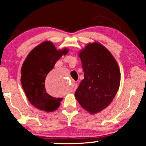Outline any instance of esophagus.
<instances>
[{"mask_svg": "<svg viewBox=\"0 0 146 146\" xmlns=\"http://www.w3.org/2000/svg\"><path fill=\"white\" fill-rule=\"evenodd\" d=\"M77 88V84H74V89H73V91H75L76 89Z\"/></svg>", "mask_w": 146, "mask_h": 146, "instance_id": "esophagus-1", "label": "esophagus"}]
</instances>
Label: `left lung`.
I'll use <instances>...</instances> for the list:
<instances>
[{
    "mask_svg": "<svg viewBox=\"0 0 146 146\" xmlns=\"http://www.w3.org/2000/svg\"><path fill=\"white\" fill-rule=\"evenodd\" d=\"M84 78L75 96L80 105L90 114H96L112 102L120 83L119 67L112 54L102 44H88L78 53Z\"/></svg>",
    "mask_w": 146,
    "mask_h": 146,
    "instance_id": "8db88e82",
    "label": "left lung"
}]
</instances>
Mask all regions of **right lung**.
<instances>
[{
  "instance_id": "add662e5",
  "label": "right lung",
  "mask_w": 146,
  "mask_h": 146,
  "mask_svg": "<svg viewBox=\"0 0 146 146\" xmlns=\"http://www.w3.org/2000/svg\"><path fill=\"white\" fill-rule=\"evenodd\" d=\"M68 48L56 49L50 41H44L33 48L21 68V84L29 102L46 112L57 110L62 98L51 97L45 88L46 77L56 61L68 53Z\"/></svg>"
}]
</instances>
